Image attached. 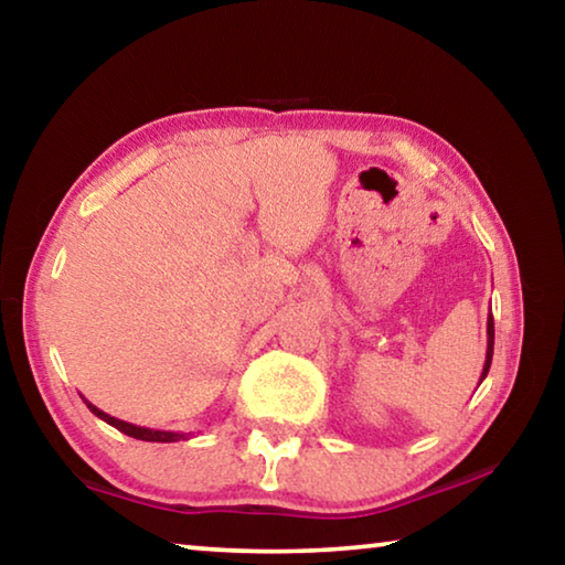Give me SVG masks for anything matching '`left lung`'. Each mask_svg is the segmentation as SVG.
<instances>
[{"instance_id": "8db88e82", "label": "left lung", "mask_w": 565, "mask_h": 565, "mask_svg": "<svg viewBox=\"0 0 565 565\" xmlns=\"http://www.w3.org/2000/svg\"><path fill=\"white\" fill-rule=\"evenodd\" d=\"M486 337H489V341H486V361H483L481 381L486 379V374H489L491 359H493V317H491V313H489V321H486Z\"/></svg>"}]
</instances>
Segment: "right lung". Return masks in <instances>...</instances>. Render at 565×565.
Segmentation results:
<instances>
[{
  "instance_id": "right-lung-1",
  "label": "right lung",
  "mask_w": 565,
  "mask_h": 565,
  "mask_svg": "<svg viewBox=\"0 0 565 565\" xmlns=\"http://www.w3.org/2000/svg\"><path fill=\"white\" fill-rule=\"evenodd\" d=\"M84 404H87V408L92 411L94 416L107 420L109 426L117 428V431L127 434L131 438H139V441H157V444H174V441H181V438H189V434H179V431H157V428H145V426H134L129 424V420H121V418H114L109 414H104L102 408H97L94 404H89L87 398H84Z\"/></svg>"
}]
</instances>
